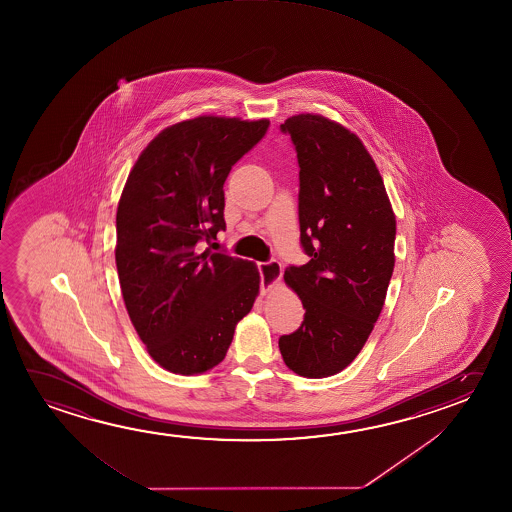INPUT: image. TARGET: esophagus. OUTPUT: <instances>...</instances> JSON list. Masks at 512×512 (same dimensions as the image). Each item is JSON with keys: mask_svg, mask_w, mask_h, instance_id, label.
<instances>
[{"mask_svg": "<svg viewBox=\"0 0 512 512\" xmlns=\"http://www.w3.org/2000/svg\"><path fill=\"white\" fill-rule=\"evenodd\" d=\"M257 268H259L260 273V291H262V294H266L271 285L280 282L282 266L276 260H268V262H259Z\"/></svg>", "mask_w": 512, "mask_h": 512, "instance_id": "obj_1", "label": "esophagus"}]
</instances>
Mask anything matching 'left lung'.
Here are the masks:
<instances>
[{"label":"left lung","instance_id":"left-lung-1","mask_svg":"<svg viewBox=\"0 0 512 512\" xmlns=\"http://www.w3.org/2000/svg\"><path fill=\"white\" fill-rule=\"evenodd\" d=\"M280 131L299 166V243L310 260L285 269L305 317L278 340L289 369L328 378L346 369L369 339L394 273L395 216L385 184L356 134L301 113Z\"/></svg>","mask_w":512,"mask_h":512}]
</instances>
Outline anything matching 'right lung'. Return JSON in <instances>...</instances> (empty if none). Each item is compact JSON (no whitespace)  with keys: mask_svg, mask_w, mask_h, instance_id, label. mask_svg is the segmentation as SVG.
Returning <instances> with one entry per match:
<instances>
[{"mask_svg":"<svg viewBox=\"0 0 512 512\" xmlns=\"http://www.w3.org/2000/svg\"><path fill=\"white\" fill-rule=\"evenodd\" d=\"M269 120L198 117L147 145L117 209L118 280L134 330L173 374H200L225 358L236 324L259 294L253 262L200 253L225 230L228 173Z\"/></svg>","mask_w":512,"mask_h":512,"instance_id":"1","label":"right lung"}]
</instances>
